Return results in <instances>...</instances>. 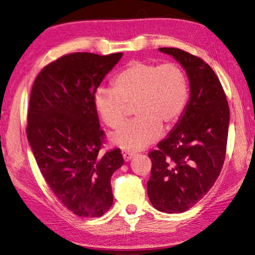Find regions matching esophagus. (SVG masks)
<instances>
[{
    "label": "esophagus",
    "instance_id": "esophagus-1",
    "mask_svg": "<svg viewBox=\"0 0 255 255\" xmlns=\"http://www.w3.org/2000/svg\"><path fill=\"white\" fill-rule=\"evenodd\" d=\"M123 156H124L125 161L128 162V161H130V159L132 158V156H135V153L131 152V150L124 149V150H123Z\"/></svg>",
    "mask_w": 255,
    "mask_h": 255
}]
</instances>
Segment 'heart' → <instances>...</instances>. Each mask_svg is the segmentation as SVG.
<instances>
[{"mask_svg":"<svg viewBox=\"0 0 255 255\" xmlns=\"http://www.w3.org/2000/svg\"><path fill=\"white\" fill-rule=\"evenodd\" d=\"M114 88L94 93V106L107 126L117 128L127 119L130 108L138 116L111 133L115 145L137 150L156 141L163 126L180 122L189 102V80L176 63L157 64L133 60L112 80Z\"/></svg>","mask_w":255,"mask_h":255,"instance_id":"1","label":"heart"}]
</instances>
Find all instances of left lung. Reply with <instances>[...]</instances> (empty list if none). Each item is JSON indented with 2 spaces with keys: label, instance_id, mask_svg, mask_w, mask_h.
I'll return each mask as SVG.
<instances>
[{
  "label": "left lung",
  "instance_id": "obj_1",
  "mask_svg": "<svg viewBox=\"0 0 255 255\" xmlns=\"http://www.w3.org/2000/svg\"><path fill=\"white\" fill-rule=\"evenodd\" d=\"M187 72L190 100L169 136L148 153L152 161L147 182L154 208L167 214L195 206L221 173L226 155L230 107L221 81L208 64L179 48H158Z\"/></svg>",
  "mask_w": 255,
  "mask_h": 255
}]
</instances>
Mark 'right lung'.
I'll return each mask as SVG.
<instances>
[{
	"label": "right lung",
	"mask_w": 255,
	"mask_h": 255,
	"mask_svg": "<svg viewBox=\"0 0 255 255\" xmlns=\"http://www.w3.org/2000/svg\"><path fill=\"white\" fill-rule=\"evenodd\" d=\"M72 53L49 63L33 82L27 137L38 167L58 200L80 217H100L112 206L111 176L124 164L120 148L100 153L94 93L122 58Z\"/></svg>",
	"instance_id": "1"
}]
</instances>
